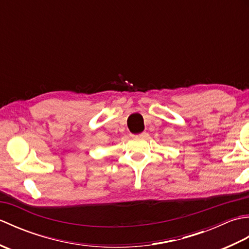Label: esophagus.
<instances>
[{
    "label": "esophagus",
    "mask_w": 249,
    "mask_h": 249,
    "mask_svg": "<svg viewBox=\"0 0 249 249\" xmlns=\"http://www.w3.org/2000/svg\"><path fill=\"white\" fill-rule=\"evenodd\" d=\"M133 137H135V138H145L146 133H141L139 135H133Z\"/></svg>",
    "instance_id": "esophagus-1"
}]
</instances>
